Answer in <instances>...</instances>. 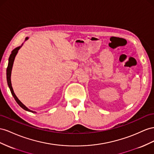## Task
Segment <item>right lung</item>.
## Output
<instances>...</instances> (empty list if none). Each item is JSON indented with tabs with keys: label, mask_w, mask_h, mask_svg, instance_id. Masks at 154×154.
Here are the masks:
<instances>
[{
	"label": "right lung",
	"mask_w": 154,
	"mask_h": 154,
	"mask_svg": "<svg viewBox=\"0 0 154 154\" xmlns=\"http://www.w3.org/2000/svg\"><path fill=\"white\" fill-rule=\"evenodd\" d=\"M28 39V37H26V39H25V41L26 40ZM23 45V43L21 45V46H19L18 47L15 48V49H14L13 51H11V54L10 56V57H9V60H8V67H7V69H6V79H7V83H8V87H9V88L10 89V91L11 93V94L13 95L14 98H15V101L17 102V103H18V104L23 109L26 110L27 111H29V112H32V113H36L35 111H34L32 110H30L26 106H24L23 103L20 102L19 100L18 99V98L17 97V96L15 95V94L14 93V89H13V87H12V85H11V70H12V67H13V65H14V60H15V56L17 55V54L18 53V51L22 47V46Z\"/></svg>",
	"instance_id": "add662e5"
}]
</instances>
